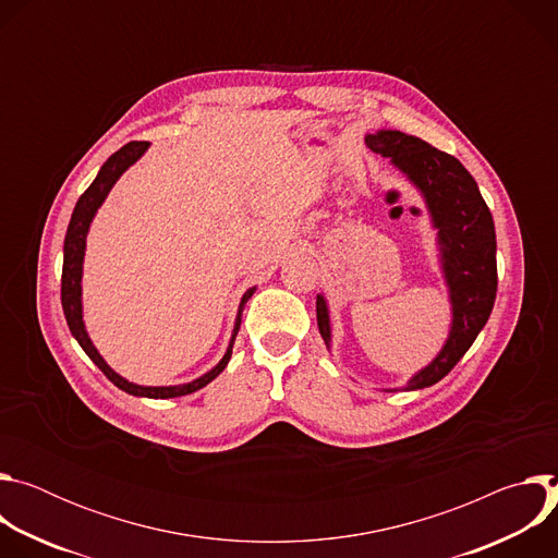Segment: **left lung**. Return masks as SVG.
Segmentation results:
<instances>
[{"mask_svg":"<svg viewBox=\"0 0 558 558\" xmlns=\"http://www.w3.org/2000/svg\"><path fill=\"white\" fill-rule=\"evenodd\" d=\"M364 141L422 194L437 229L439 265L452 317L439 353L404 386V390H417L446 377L488 323L497 298L495 220L480 185L454 156L400 130H377ZM315 313L317 329L331 349V315L323 293H317Z\"/></svg>","mask_w":558,"mask_h":558,"instance_id":"left-lung-1","label":"left lung"}]
</instances>
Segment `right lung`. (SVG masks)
<instances>
[{
    "label": "right lung",
    "mask_w": 558,
    "mask_h": 558,
    "mask_svg": "<svg viewBox=\"0 0 558 558\" xmlns=\"http://www.w3.org/2000/svg\"><path fill=\"white\" fill-rule=\"evenodd\" d=\"M149 143L147 141H132L128 145H123L119 151H114L108 161L101 166L97 179L93 181V185L78 196L68 231H65V241H63V271H61V304H63V315L65 323L70 327V333L74 336V340L78 342L86 351V355L104 371V375L119 386L121 390L136 395V397H149V400H168V397H181V395H190L203 386H207L211 379H216L229 357H231V349L238 336V329H241V317H243V308L247 304V300L254 295L256 287L247 289L245 295L241 298V304H238V313H235V323L231 329V338L227 344V351L222 355V360L209 368L205 375L187 381V384H177V386H141L134 384L125 377H121L97 351V347L93 344L88 331H86V323H84V302H82V278H84V256H86V238L90 231V225L99 211V207L104 205V201L108 198L110 190L114 187V183L121 179V174L132 168L138 158L147 151Z\"/></svg>",
    "instance_id": "1"
}]
</instances>
